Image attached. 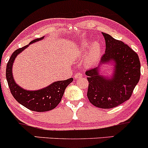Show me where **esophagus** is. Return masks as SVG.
<instances>
[{
	"mask_svg": "<svg viewBox=\"0 0 148 148\" xmlns=\"http://www.w3.org/2000/svg\"><path fill=\"white\" fill-rule=\"evenodd\" d=\"M82 77H83V74L80 72H78L75 74V75H74V78H75V79H79V78H82Z\"/></svg>",
	"mask_w": 148,
	"mask_h": 148,
	"instance_id": "1",
	"label": "esophagus"
}]
</instances>
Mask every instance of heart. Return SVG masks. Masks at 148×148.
<instances>
[{"mask_svg":"<svg viewBox=\"0 0 148 148\" xmlns=\"http://www.w3.org/2000/svg\"><path fill=\"white\" fill-rule=\"evenodd\" d=\"M90 45V42L88 40H84L81 43L79 48L82 50H85ZM101 45L98 42H93L89 47L88 50L86 57V61L89 64H93L100 58V54H101Z\"/></svg>","mask_w":148,"mask_h":148,"instance_id":"obj_1","label":"heart"}]
</instances>
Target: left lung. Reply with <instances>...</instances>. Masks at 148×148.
Returning a JSON list of instances; mask_svg holds the SVG:
<instances>
[{"label": "left lung", "instance_id": "obj_1", "mask_svg": "<svg viewBox=\"0 0 148 148\" xmlns=\"http://www.w3.org/2000/svg\"><path fill=\"white\" fill-rule=\"evenodd\" d=\"M105 40V54L100 64L114 62L110 79L101 76L98 67L86 71L88 82L87 96L90 103L99 108L117 107L131 98L140 77V63L137 53L119 40L103 33Z\"/></svg>", "mask_w": 148, "mask_h": 148}]
</instances>
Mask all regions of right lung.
Masks as SVG:
<instances>
[{"instance_id":"1","label":"right lung","mask_w":148,"mask_h":148,"mask_svg":"<svg viewBox=\"0 0 148 148\" xmlns=\"http://www.w3.org/2000/svg\"><path fill=\"white\" fill-rule=\"evenodd\" d=\"M43 36L39 38H36L29 43V44L42 40ZM19 48L13 52L6 66V79L8 86L14 98L32 111L46 112L56 108L60 103L64 90L70 83L72 82L73 78H70L64 81H58L50 84L48 86L38 90H27L22 88L14 82L12 77V68L14 59L19 53L22 52L29 45Z\"/></svg>"}]
</instances>
